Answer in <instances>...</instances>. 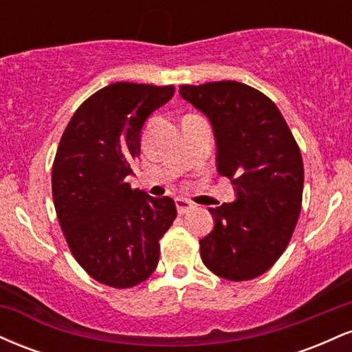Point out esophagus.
Segmentation results:
<instances>
[{
	"mask_svg": "<svg viewBox=\"0 0 352 352\" xmlns=\"http://www.w3.org/2000/svg\"><path fill=\"white\" fill-rule=\"evenodd\" d=\"M175 205H177V212H179L180 215H184V213H187L192 208H195V205H193L190 200L184 199V197H177Z\"/></svg>",
	"mask_w": 352,
	"mask_h": 352,
	"instance_id": "obj_1",
	"label": "esophagus"
}]
</instances>
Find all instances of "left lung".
<instances>
[{
    "label": "left lung",
    "mask_w": 352,
    "mask_h": 352,
    "mask_svg": "<svg viewBox=\"0 0 352 352\" xmlns=\"http://www.w3.org/2000/svg\"><path fill=\"white\" fill-rule=\"evenodd\" d=\"M180 96L213 125L217 167L236 200L210 208L215 227L200 240L204 265L228 281L268 272L288 246L301 212L305 168L280 109L236 80L180 86Z\"/></svg>",
    "instance_id": "obj_1"
}]
</instances>
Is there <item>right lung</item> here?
Wrapping results in <instances>:
<instances>
[{"label":"right lung","mask_w":352,"mask_h":352,"mask_svg":"<svg viewBox=\"0 0 352 352\" xmlns=\"http://www.w3.org/2000/svg\"><path fill=\"white\" fill-rule=\"evenodd\" d=\"M173 86L114 82L74 112L52 164V200L72 256L89 276L132 288L157 268L160 238L175 201L132 188L125 177L140 155V131Z\"/></svg>","instance_id":"obj_1"}]
</instances>
